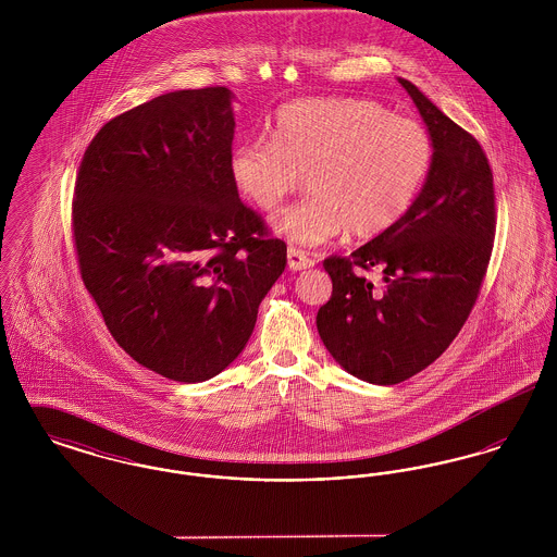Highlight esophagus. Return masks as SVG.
<instances>
[{
	"mask_svg": "<svg viewBox=\"0 0 557 557\" xmlns=\"http://www.w3.org/2000/svg\"><path fill=\"white\" fill-rule=\"evenodd\" d=\"M313 265H315V261L311 257H307L302 250L288 248V267L292 271H302V269H309Z\"/></svg>",
	"mask_w": 557,
	"mask_h": 557,
	"instance_id": "1",
	"label": "esophagus"
}]
</instances>
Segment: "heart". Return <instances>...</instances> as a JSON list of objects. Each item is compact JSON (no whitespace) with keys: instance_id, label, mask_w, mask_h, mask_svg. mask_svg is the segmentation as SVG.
I'll list each match as a JSON object with an SVG mask.
<instances>
[{"instance_id":"1","label":"heart","mask_w":557,"mask_h":557,"mask_svg":"<svg viewBox=\"0 0 557 557\" xmlns=\"http://www.w3.org/2000/svg\"><path fill=\"white\" fill-rule=\"evenodd\" d=\"M434 162L424 125L366 98H313L280 108L273 139L242 141L230 159L239 194L280 211L307 177L309 196L273 227L302 246L350 232L377 238L422 194Z\"/></svg>"}]
</instances>
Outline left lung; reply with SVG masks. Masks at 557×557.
<instances>
[{
  "mask_svg": "<svg viewBox=\"0 0 557 557\" xmlns=\"http://www.w3.org/2000/svg\"><path fill=\"white\" fill-rule=\"evenodd\" d=\"M424 119L434 162L411 211L350 257L323 261L332 296L318 330L355 377L391 386L434 363L470 315L495 239L493 171L474 135L453 123L407 79ZM380 268L382 287L356 269Z\"/></svg>",
  "mask_w": 557,
  "mask_h": 557,
  "instance_id": "left-lung-1",
  "label": "left lung"
}]
</instances>
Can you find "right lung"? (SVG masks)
<instances>
[{"label":"right lung","instance_id":"obj_1","mask_svg":"<svg viewBox=\"0 0 557 557\" xmlns=\"http://www.w3.org/2000/svg\"><path fill=\"white\" fill-rule=\"evenodd\" d=\"M232 98L227 87L182 89L114 116L75 184L81 277L112 338L186 384L238 357L286 267V244L230 173Z\"/></svg>","mask_w":557,"mask_h":557}]
</instances>
